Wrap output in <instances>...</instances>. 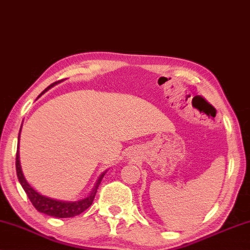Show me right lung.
<instances>
[{
    "instance_id": "1",
    "label": "right lung",
    "mask_w": 250,
    "mask_h": 250,
    "mask_svg": "<svg viewBox=\"0 0 250 250\" xmlns=\"http://www.w3.org/2000/svg\"><path fill=\"white\" fill-rule=\"evenodd\" d=\"M60 83V80L48 86L47 88L43 91V93H45V91H46L47 89H50L51 87H53L55 83ZM20 131H21V129H20ZM19 139H20V133L18 136V140ZM16 168H17V175H18L20 185L22 186L24 192L27 194L28 198H29V200L34 205L35 208H36L38 212L44 213V214H46V215H50V216L60 217V219H62V217H72V216L79 215V214H82L83 210H86L87 208H88V207L94 202V198H95V195H96V192H97L98 186H100L102 179H103L104 174H105V173H103L100 178H98L96 186H95L93 191H91L90 195L88 197H86L85 199L78 200V202H62V200L52 199V198H48V197H45L43 195L38 194V192L35 190L31 186H29V184L26 181V179H24L23 174H22V171H21V165H20V160H19V143H18V149H17V156H16Z\"/></svg>"
}]
</instances>
